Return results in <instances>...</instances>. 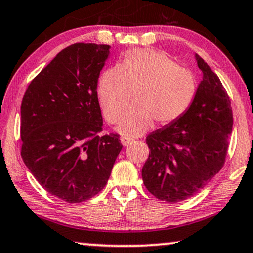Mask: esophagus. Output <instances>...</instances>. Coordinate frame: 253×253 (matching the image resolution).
I'll return each instance as SVG.
<instances>
[{
  "mask_svg": "<svg viewBox=\"0 0 253 253\" xmlns=\"http://www.w3.org/2000/svg\"><path fill=\"white\" fill-rule=\"evenodd\" d=\"M132 142L133 140L129 139V137H123V139H121V143H123L124 146H129Z\"/></svg>",
  "mask_w": 253,
  "mask_h": 253,
  "instance_id": "34e87169",
  "label": "esophagus"
}]
</instances>
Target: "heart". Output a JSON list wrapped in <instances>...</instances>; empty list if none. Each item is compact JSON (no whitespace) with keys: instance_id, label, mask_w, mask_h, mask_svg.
I'll return each instance as SVG.
<instances>
[{"instance_id":"obj_1","label":"heart","mask_w":253,"mask_h":253,"mask_svg":"<svg viewBox=\"0 0 253 253\" xmlns=\"http://www.w3.org/2000/svg\"><path fill=\"white\" fill-rule=\"evenodd\" d=\"M197 91V79L190 70L149 49L128 51L119 65L103 72L97 86L99 105L112 124L119 121L134 93V106L118 127L128 137L141 135L153 123L159 127L176 123L189 111Z\"/></svg>"}]
</instances>
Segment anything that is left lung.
Wrapping results in <instances>:
<instances>
[{
  "instance_id": "1",
  "label": "left lung",
  "mask_w": 253,
  "mask_h": 253,
  "mask_svg": "<svg viewBox=\"0 0 253 253\" xmlns=\"http://www.w3.org/2000/svg\"><path fill=\"white\" fill-rule=\"evenodd\" d=\"M203 73L189 111L176 123L146 137L149 155L142 167L143 184L168 203L193 197L225 164L232 132L231 101L218 76L196 56Z\"/></svg>"
}]
</instances>
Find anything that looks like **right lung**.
<instances>
[{"mask_svg": "<svg viewBox=\"0 0 253 253\" xmlns=\"http://www.w3.org/2000/svg\"><path fill=\"white\" fill-rule=\"evenodd\" d=\"M110 45L76 43L31 81L21 105V155L42 187L82 203L106 185L123 145L103 132L97 84Z\"/></svg>", "mask_w": 253, "mask_h": 253, "instance_id": "obj_1", "label": "right lung"}]
</instances>
